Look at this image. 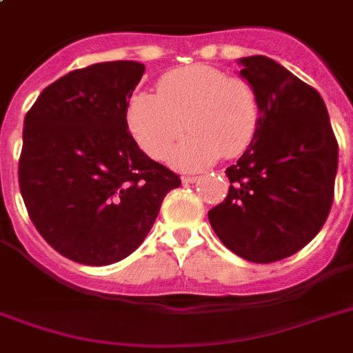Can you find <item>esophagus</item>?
<instances>
[{
	"instance_id": "34e87169",
	"label": "esophagus",
	"mask_w": 353,
	"mask_h": 353,
	"mask_svg": "<svg viewBox=\"0 0 353 353\" xmlns=\"http://www.w3.org/2000/svg\"><path fill=\"white\" fill-rule=\"evenodd\" d=\"M181 181L185 183V185H190V183L198 181V177H196V176H183Z\"/></svg>"
}]
</instances>
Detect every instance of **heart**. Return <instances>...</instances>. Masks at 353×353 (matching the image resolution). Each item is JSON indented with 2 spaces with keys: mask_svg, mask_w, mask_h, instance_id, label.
I'll use <instances>...</instances> for the list:
<instances>
[{
  "mask_svg": "<svg viewBox=\"0 0 353 353\" xmlns=\"http://www.w3.org/2000/svg\"><path fill=\"white\" fill-rule=\"evenodd\" d=\"M128 128L152 159L165 161L185 130L176 163L196 170L220 155L243 154L254 139L260 104L256 91L241 79H229L209 65H190L166 73L157 95L139 91L126 110Z\"/></svg>",
  "mask_w": 353,
  "mask_h": 353,
  "instance_id": "obj_1",
  "label": "heart"
}]
</instances>
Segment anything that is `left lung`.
<instances>
[{
	"label": "left lung",
	"mask_w": 353,
	"mask_h": 353,
	"mask_svg": "<svg viewBox=\"0 0 353 353\" xmlns=\"http://www.w3.org/2000/svg\"><path fill=\"white\" fill-rule=\"evenodd\" d=\"M260 121L249 148L225 170L227 198L209 210L223 245L271 263L317 236L334 203L339 146L323 97L268 57L240 58Z\"/></svg>",
	"instance_id": "1"
}]
</instances>
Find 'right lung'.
<instances>
[{
    "instance_id": "1",
    "label": "right lung",
    "mask_w": 353,
    "mask_h": 353,
    "mask_svg": "<svg viewBox=\"0 0 353 353\" xmlns=\"http://www.w3.org/2000/svg\"><path fill=\"white\" fill-rule=\"evenodd\" d=\"M143 73L130 60L74 69L25 115L19 190L43 240L73 262L110 265L132 254L181 185L128 132V102Z\"/></svg>"
}]
</instances>
